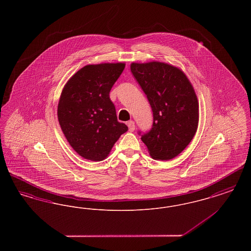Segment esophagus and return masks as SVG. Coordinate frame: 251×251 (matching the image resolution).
<instances>
[{
    "label": "esophagus",
    "instance_id": "obj_1",
    "mask_svg": "<svg viewBox=\"0 0 251 251\" xmlns=\"http://www.w3.org/2000/svg\"><path fill=\"white\" fill-rule=\"evenodd\" d=\"M127 125H128V128H129V131H133L135 129V125H134V122L132 120H130L127 122Z\"/></svg>",
    "mask_w": 251,
    "mask_h": 251
}]
</instances>
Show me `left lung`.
<instances>
[{
    "instance_id": "left-lung-1",
    "label": "left lung",
    "mask_w": 251,
    "mask_h": 251,
    "mask_svg": "<svg viewBox=\"0 0 251 251\" xmlns=\"http://www.w3.org/2000/svg\"><path fill=\"white\" fill-rule=\"evenodd\" d=\"M131 72L153 114L152 127L141 140L153 159H173L191 142L198 129L199 102L191 83L179 69L162 62L131 63Z\"/></svg>"
}]
</instances>
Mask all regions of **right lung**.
<instances>
[{
  "label": "right lung",
  "mask_w": 251,
  "mask_h": 251,
  "mask_svg": "<svg viewBox=\"0 0 251 251\" xmlns=\"http://www.w3.org/2000/svg\"><path fill=\"white\" fill-rule=\"evenodd\" d=\"M124 68V63L84 66L63 88L57 108L60 127L72 149L84 159L102 161L128 131L118 121L109 97Z\"/></svg>",
  "instance_id": "right-lung-1"
}]
</instances>
